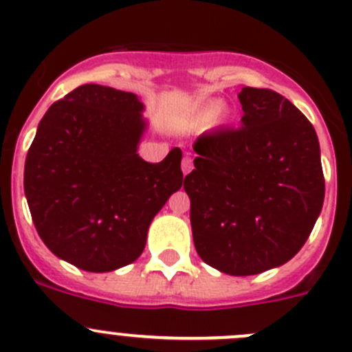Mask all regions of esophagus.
<instances>
[{"mask_svg":"<svg viewBox=\"0 0 352 352\" xmlns=\"http://www.w3.org/2000/svg\"><path fill=\"white\" fill-rule=\"evenodd\" d=\"M192 168H194L192 158H190L189 155L184 156V160H182V172H184V175H187V173H190V170H192Z\"/></svg>","mask_w":352,"mask_h":352,"instance_id":"obj_1","label":"esophagus"}]
</instances>
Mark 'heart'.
Here are the masks:
<instances>
[{
    "instance_id": "obj_1",
    "label": "heart",
    "mask_w": 352,
    "mask_h": 352,
    "mask_svg": "<svg viewBox=\"0 0 352 352\" xmlns=\"http://www.w3.org/2000/svg\"><path fill=\"white\" fill-rule=\"evenodd\" d=\"M218 110H219L218 104H208L204 109L201 110V112L197 113L196 122H208V120H211L212 117L218 113Z\"/></svg>"
}]
</instances>
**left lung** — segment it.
<instances>
[{
	"mask_svg": "<svg viewBox=\"0 0 352 352\" xmlns=\"http://www.w3.org/2000/svg\"><path fill=\"white\" fill-rule=\"evenodd\" d=\"M239 129L204 133L184 179L199 257L230 276L261 274L303 247L324 206L310 120L267 88L243 87Z\"/></svg>",
	"mask_w": 352,
	"mask_h": 352,
	"instance_id": "obj_1",
	"label": "left lung"
}]
</instances>
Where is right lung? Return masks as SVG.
<instances>
[{
    "label": "right lung",
    "instance_id": "right-lung-1",
    "mask_svg": "<svg viewBox=\"0 0 352 352\" xmlns=\"http://www.w3.org/2000/svg\"><path fill=\"white\" fill-rule=\"evenodd\" d=\"M138 95L81 85L38 122L25 160L23 189L45 247L88 272L136 261L148 228L182 187V151L160 163L138 155L146 131Z\"/></svg>",
    "mask_w": 352,
    "mask_h": 352
}]
</instances>
